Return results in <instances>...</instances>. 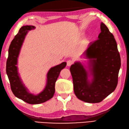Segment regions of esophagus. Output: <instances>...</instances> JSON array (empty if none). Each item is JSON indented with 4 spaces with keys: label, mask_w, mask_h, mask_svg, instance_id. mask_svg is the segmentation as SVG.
Returning a JSON list of instances; mask_svg holds the SVG:
<instances>
[{
    "label": "esophagus",
    "mask_w": 129,
    "mask_h": 129,
    "mask_svg": "<svg viewBox=\"0 0 129 129\" xmlns=\"http://www.w3.org/2000/svg\"><path fill=\"white\" fill-rule=\"evenodd\" d=\"M73 63V61L72 60H71L67 61V66H71Z\"/></svg>",
    "instance_id": "esophagus-1"
}]
</instances>
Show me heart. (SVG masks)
<instances>
[{
    "mask_svg": "<svg viewBox=\"0 0 129 129\" xmlns=\"http://www.w3.org/2000/svg\"><path fill=\"white\" fill-rule=\"evenodd\" d=\"M89 42V40H86L85 41V44H87V43H88Z\"/></svg>",
    "mask_w": 129,
    "mask_h": 129,
    "instance_id": "b5f03b06",
    "label": "heart"
}]
</instances>
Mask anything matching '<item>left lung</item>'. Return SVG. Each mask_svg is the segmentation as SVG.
I'll return each instance as SVG.
<instances>
[{
	"label": "left lung",
	"mask_w": 129,
	"mask_h": 129,
	"mask_svg": "<svg viewBox=\"0 0 129 129\" xmlns=\"http://www.w3.org/2000/svg\"><path fill=\"white\" fill-rule=\"evenodd\" d=\"M100 29L98 39L90 43L83 53L92 64V82L88 81L87 72L80 62H75L70 68L75 95L89 103H100L115 90L121 66L113 34L103 22Z\"/></svg>",
	"instance_id": "1"
}]
</instances>
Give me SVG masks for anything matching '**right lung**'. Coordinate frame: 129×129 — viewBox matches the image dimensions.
Returning a JSON list of instances; mask_svg holds the SVG:
<instances>
[{
	"label": "right lung",
	"instance_id": "right-lung-1",
	"mask_svg": "<svg viewBox=\"0 0 129 129\" xmlns=\"http://www.w3.org/2000/svg\"><path fill=\"white\" fill-rule=\"evenodd\" d=\"M32 25L22 26L15 36L10 45L9 56L6 61V73L11 86L12 92L17 98L30 104H39L47 102L53 98L55 93V85L62 69L67 63L62 62L60 64L52 67L47 74V82L46 87L37 95L27 92L18 75L17 71V58L25 37L29 30L34 29Z\"/></svg>",
	"mask_w": 129,
	"mask_h": 129
}]
</instances>
